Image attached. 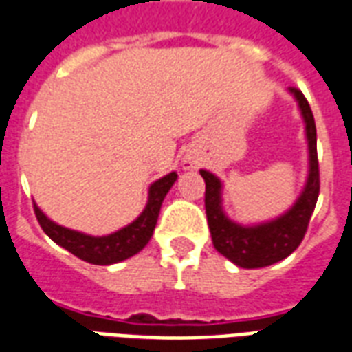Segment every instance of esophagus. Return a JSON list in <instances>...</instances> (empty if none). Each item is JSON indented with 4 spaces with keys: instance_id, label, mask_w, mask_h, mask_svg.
<instances>
[{
    "instance_id": "esophagus-1",
    "label": "esophagus",
    "mask_w": 352,
    "mask_h": 352,
    "mask_svg": "<svg viewBox=\"0 0 352 352\" xmlns=\"http://www.w3.org/2000/svg\"><path fill=\"white\" fill-rule=\"evenodd\" d=\"M184 166H186V168H194V166H192V162H184Z\"/></svg>"
}]
</instances>
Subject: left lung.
I'll use <instances>...</instances> for the list:
<instances>
[{"label":"left lung","mask_w":352,"mask_h":352,"mask_svg":"<svg viewBox=\"0 0 352 352\" xmlns=\"http://www.w3.org/2000/svg\"><path fill=\"white\" fill-rule=\"evenodd\" d=\"M289 92L299 103L302 120L307 125L308 140V179L302 194L295 205L286 214L273 221L245 227V225L230 221L221 208V181L210 171L201 170V177L205 179V210L208 229L212 234V243L218 253L229 258L232 264L245 270L265 267L294 253L299 248L308 223L312 218L319 195V162H318V134L316 122L307 98L301 90L289 87Z\"/></svg>","instance_id":"1"}]
</instances>
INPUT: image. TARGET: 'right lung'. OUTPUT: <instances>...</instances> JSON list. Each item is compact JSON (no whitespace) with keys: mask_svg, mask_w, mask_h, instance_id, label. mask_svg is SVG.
<instances>
[{"mask_svg":"<svg viewBox=\"0 0 352 352\" xmlns=\"http://www.w3.org/2000/svg\"><path fill=\"white\" fill-rule=\"evenodd\" d=\"M175 181L177 173L171 171L162 179L153 182L144 212L134 219L133 223L109 236H88L77 232V230L66 229L63 225L51 221L36 205H34V214H36V219H38L42 230L60 248L75 254L77 258L90 262V264L111 265L125 258H131L133 254L140 253L142 249L146 248L147 241L151 240L155 225H157L162 201H164L166 194L170 192V188L173 186Z\"/></svg>","mask_w":352,"mask_h":352,"instance_id":"1","label":"right lung"}]
</instances>
